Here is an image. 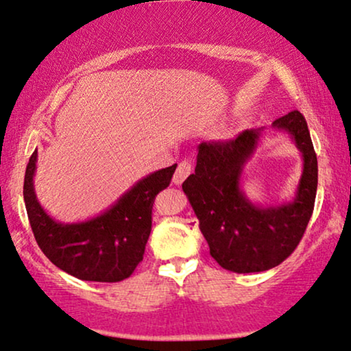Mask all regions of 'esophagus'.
I'll return each mask as SVG.
<instances>
[{
  "instance_id": "34e87169",
  "label": "esophagus",
  "mask_w": 351,
  "mask_h": 351,
  "mask_svg": "<svg viewBox=\"0 0 351 351\" xmlns=\"http://www.w3.org/2000/svg\"><path fill=\"white\" fill-rule=\"evenodd\" d=\"M191 171H193V163H191V160H186V158L181 160L178 163V167H176L175 175H173V183L180 186L191 175Z\"/></svg>"
}]
</instances>
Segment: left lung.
Returning <instances> with one entry per match:
<instances>
[{"instance_id": "1", "label": "left lung", "mask_w": 351, "mask_h": 351, "mask_svg": "<svg viewBox=\"0 0 351 351\" xmlns=\"http://www.w3.org/2000/svg\"><path fill=\"white\" fill-rule=\"evenodd\" d=\"M273 127L291 134L303 157V173L292 202L276 207L252 204L241 191L245 162L263 130H245L230 141L199 144L195 173L183 183L210 255L232 273H258L281 265L302 241L317 189V158L305 117L289 112Z\"/></svg>"}]
</instances>
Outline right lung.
<instances>
[{
  "mask_svg": "<svg viewBox=\"0 0 351 351\" xmlns=\"http://www.w3.org/2000/svg\"><path fill=\"white\" fill-rule=\"evenodd\" d=\"M36 151L23 180V200L36 244L65 273L95 282H119L132 276L143 260L152 230L156 195L168 188L176 163L138 181L109 210L82 223L54 221L34 189Z\"/></svg>",
  "mask_w": 351,
  "mask_h": 351,
  "instance_id": "right-lung-1",
  "label": "right lung"
}]
</instances>
